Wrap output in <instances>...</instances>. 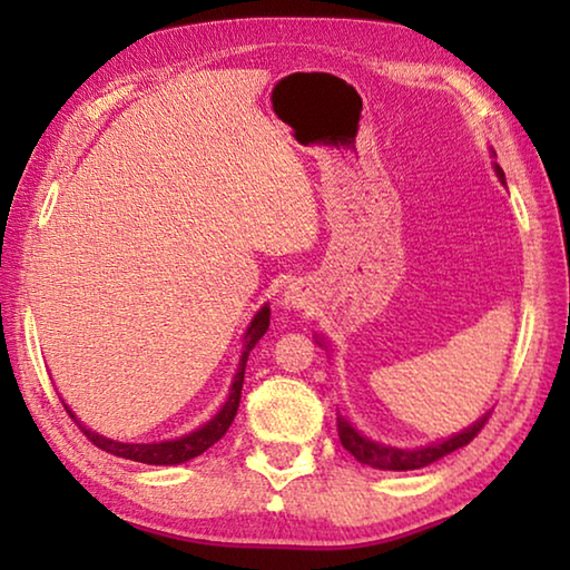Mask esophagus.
Here are the masks:
<instances>
[{
	"label": "esophagus",
	"instance_id": "1",
	"mask_svg": "<svg viewBox=\"0 0 570 570\" xmlns=\"http://www.w3.org/2000/svg\"><path fill=\"white\" fill-rule=\"evenodd\" d=\"M284 304L286 306H306L308 304V296L302 286H288L284 292Z\"/></svg>",
	"mask_w": 570,
	"mask_h": 570
}]
</instances>
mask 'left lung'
I'll list each match as a JSON object with an SVG mask.
<instances>
[{
    "mask_svg": "<svg viewBox=\"0 0 570 570\" xmlns=\"http://www.w3.org/2000/svg\"><path fill=\"white\" fill-rule=\"evenodd\" d=\"M495 173H498V178L505 183L503 168L495 166ZM485 422H488V414L472 424V428H468L465 432H460V435L442 440V442H438V445L420 448V450H397V448H387V445H380V442L366 440L344 417H336V430H340V440H342L344 450H350L354 460L362 462V465H370L377 470H420L424 465H430V462L450 455V452L465 448L470 440L478 438V432L485 428Z\"/></svg>",
    "mask_w": 570,
    "mask_h": 570,
    "instance_id": "obj_1",
    "label": "left lung"
}]
</instances>
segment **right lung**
<instances>
[{
    "label": "right lung",
    "mask_w": 570,
    "mask_h": 570,
    "mask_svg": "<svg viewBox=\"0 0 570 570\" xmlns=\"http://www.w3.org/2000/svg\"><path fill=\"white\" fill-rule=\"evenodd\" d=\"M268 316H272V308L264 306L262 312L254 316V322H250L248 332H246V350L240 354V362H238V372L234 377V384H230V394L224 407L216 414L214 420L206 422L204 428H198L196 432H190V435L180 438V440H168V442H153V445H128V442H115L98 435V432H92L88 428H82L80 422L75 420V414L67 410V414L77 422V428L82 430V435L88 438L95 448H100L105 452H112V455L125 458V460H135V462H148V465H178V462H186L193 460L198 455H204V452L216 445V442L226 435L230 422H234L236 412H238V402H240V390H244V372H246V360H248V352L254 350L258 344V340L266 334L268 330Z\"/></svg>",
    "instance_id": "add662e5"
}]
</instances>
